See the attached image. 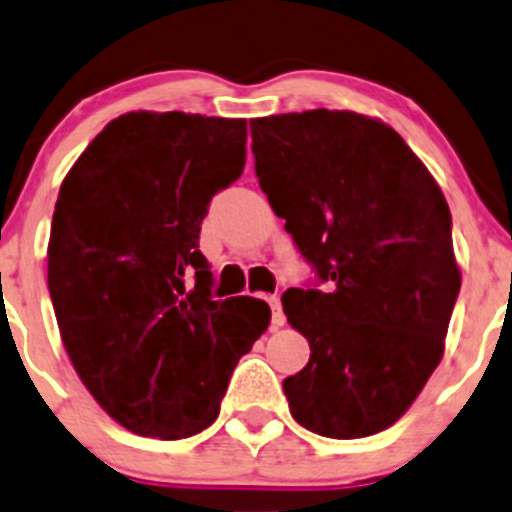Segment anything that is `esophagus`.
<instances>
[{
  "label": "esophagus",
  "instance_id": "esophagus-1",
  "mask_svg": "<svg viewBox=\"0 0 512 512\" xmlns=\"http://www.w3.org/2000/svg\"><path fill=\"white\" fill-rule=\"evenodd\" d=\"M265 300H267V305L272 307V327H282V325H285V315H282L280 297H277V295H267Z\"/></svg>",
  "mask_w": 512,
  "mask_h": 512
}]
</instances>
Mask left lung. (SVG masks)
<instances>
[{
    "label": "left lung",
    "mask_w": 512,
    "mask_h": 512,
    "mask_svg": "<svg viewBox=\"0 0 512 512\" xmlns=\"http://www.w3.org/2000/svg\"><path fill=\"white\" fill-rule=\"evenodd\" d=\"M262 192L325 290L290 287L310 362L282 390L302 428L337 440L390 428L445 352L460 292L450 207L382 119L347 109L250 119Z\"/></svg>",
    "instance_id": "8db88e82"
}]
</instances>
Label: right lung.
<instances>
[{
    "label": "right lung",
    "instance_id": "obj_1",
    "mask_svg": "<svg viewBox=\"0 0 512 512\" xmlns=\"http://www.w3.org/2000/svg\"><path fill=\"white\" fill-rule=\"evenodd\" d=\"M245 140V119L127 112L59 187L47 282L64 350L99 408L145 438L215 423L237 360L270 325L265 300H212L200 252Z\"/></svg>",
    "mask_w": 512,
    "mask_h": 512
}]
</instances>
